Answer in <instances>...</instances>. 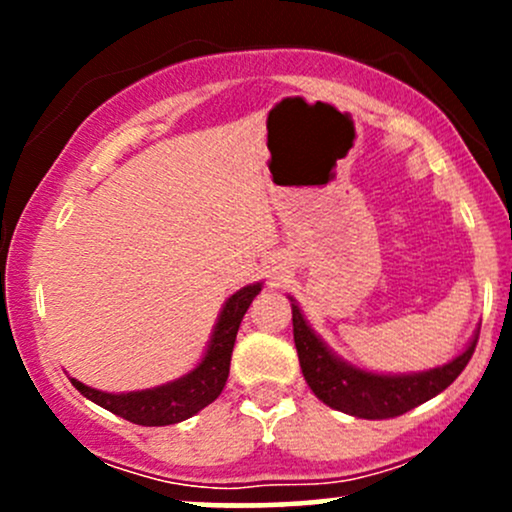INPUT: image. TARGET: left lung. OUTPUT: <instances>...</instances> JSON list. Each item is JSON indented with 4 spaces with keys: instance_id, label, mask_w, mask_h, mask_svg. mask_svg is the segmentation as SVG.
Masks as SVG:
<instances>
[{
    "instance_id": "obj_1",
    "label": "left lung",
    "mask_w": 512,
    "mask_h": 512,
    "mask_svg": "<svg viewBox=\"0 0 512 512\" xmlns=\"http://www.w3.org/2000/svg\"><path fill=\"white\" fill-rule=\"evenodd\" d=\"M289 301L293 342H296L305 383L327 407L356 419H392L440 395L467 366L479 339V332H474L467 349L443 366L419 370V373H373L351 366L342 356L334 354L308 325L298 303L291 296Z\"/></svg>"
}]
</instances>
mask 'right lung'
Segmentation results:
<instances>
[{
    "mask_svg": "<svg viewBox=\"0 0 512 512\" xmlns=\"http://www.w3.org/2000/svg\"><path fill=\"white\" fill-rule=\"evenodd\" d=\"M262 291V281L243 286L223 303L219 320H216L214 332L204 351L202 361L197 363L190 373H185L178 380H170L166 385L149 387V390L137 392H103L96 387L79 383L76 378L72 385L86 399L96 402L98 407L113 411L122 419L132 421L139 426H170L190 419L197 411H202L207 404L214 402L221 395L223 385L228 380L231 370V354L236 344V334L243 315L248 313L252 298Z\"/></svg>",
    "mask_w": 512,
    "mask_h": 512,
    "instance_id": "obj_1",
    "label": "right lung"
}]
</instances>
